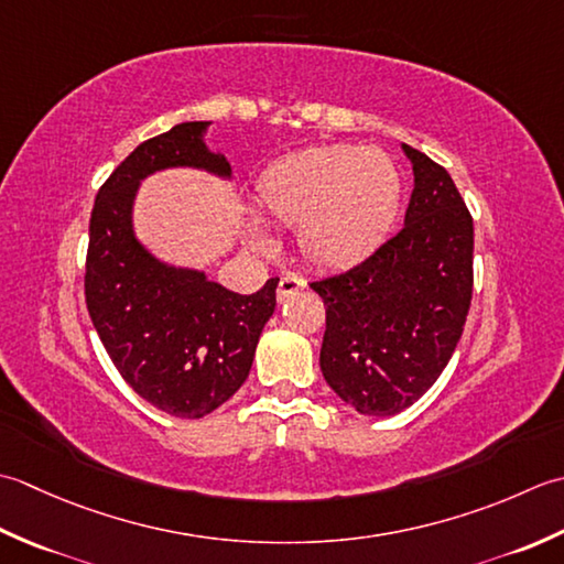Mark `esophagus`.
<instances>
[{
  "instance_id": "34e87169",
  "label": "esophagus",
  "mask_w": 564,
  "mask_h": 564,
  "mask_svg": "<svg viewBox=\"0 0 564 564\" xmlns=\"http://www.w3.org/2000/svg\"><path fill=\"white\" fill-rule=\"evenodd\" d=\"M304 286H306V282L299 278V274H284L278 284V302H284V299H290L299 290H304Z\"/></svg>"
}]
</instances>
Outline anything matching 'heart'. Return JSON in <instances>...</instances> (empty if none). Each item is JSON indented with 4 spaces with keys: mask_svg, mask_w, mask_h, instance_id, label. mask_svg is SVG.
<instances>
[{
    "mask_svg": "<svg viewBox=\"0 0 564 564\" xmlns=\"http://www.w3.org/2000/svg\"><path fill=\"white\" fill-rule=\"evenodd\" d=\"M401 194L404 180L394 158L355 145L290 155L262 172L256 185L260 212L299 226V250L321 270H348L370 258L394 231Z\"/></svg>",
    "mask_w": 564,
    "mask_h": 564,
    "instance_id": "b5f03b06",
    "label": "heart"
}]
</instances>
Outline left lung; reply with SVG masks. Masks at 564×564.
Returning a JSON list of instances; mask_svg holds the SVG:
<instances>
[{
	"label": "left lung",
	"mask_w": 564,
	"mask_h": 564,
	"mask_svg": "<svg viewBox=\"0 0 564 564\" xmlns=\"http://www.w3.org/2000/svg\"><path fill=\"white\" fill-rule=\"evenodd\" d=\"M404 153V228L355 268L308 282L326 304L321 372L365 416H394L429 392L473 302V216L445 167L411 145Z\"/></svg>",
	"instance_id": "left-lung-1"
}]
</instances>
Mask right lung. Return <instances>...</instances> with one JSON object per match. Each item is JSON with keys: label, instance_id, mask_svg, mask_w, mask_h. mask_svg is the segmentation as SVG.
<instances>
[{"label": "right lung", "instance_id": "right-lung-1", "mask_svg": "<svg viewBox=\"0 0 564 564\" xmlns=\"http://www.w3.org/2000/svg\"><path fill=\"white\" fill-rule=\"evenodd\" d=\"M209 121L172 126L148 138L99 187L89 218L85 302L119 375L148 404L177 419H202L231 399L250 372L262 326L278 304V278L236 294L204 272L155 260L133 236L141 180L165 167H202L231 177L204 145Z\"/></svg>", "mask_w": 564, "mask_h": 564}]
</instances>
